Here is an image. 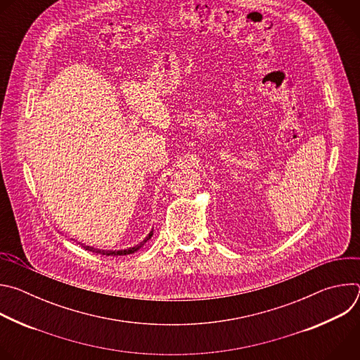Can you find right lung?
Wrapping results in <instances>:
<instances>
[{"label":"right lung","instance_id":"add662e5","mask_svg":"<svg viewBox=\"0 0 360 360\" xmlns=\"http://www.w3.org/2000/svg\"><path fill=\"white\" fill-rule=\"evenodd\" d=\"M152 235H153V229L146 235V238L142 240V242H139L138 245H135V246H132V248H128V249H120V250H107V249H98V248H92V246H88V245H85V243H81V246L84 248V249H86V250H91V252H95V253H99V255H107V256H121V255H131V253H135L136 250H139L150 238H152ZM79 243V242H78Z\"/></svg>","mask_w":360,"mask_h":360}]
</instances>
